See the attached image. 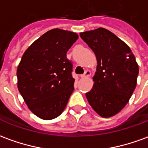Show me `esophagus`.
Listing matches in <instances>:
<instances>
[{
  "instance_id": "esophagus-1",
  "label": "esophagus",
  "mask_w": 148,
  "mask_h": 148,
  "mask_svg": "<svg viewBox=\"0 0 148 148\" xmlns=\"http://www.w3.org/2000/svg\"><path fill=\"white\" fill-rule=\"evenodd\" d=\"M90 74H91V73H90V71H86L84 73V74H82V75L81 77H90Z\"/></svg>"
}]
</instances>
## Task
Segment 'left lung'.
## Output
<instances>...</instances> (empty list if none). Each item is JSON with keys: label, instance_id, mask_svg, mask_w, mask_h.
I'll return each instance as SVG.
<instances>
[{"label": "left lung", "instance_id": "obj_1", "mask_svg": "<svg viewBox=\"0 0 148 148\" xmlns=\"http://www.w3.org/2000/svg\"><path fill=\"white\" fill-rule=\"evenodd\" d=\"M80 37L95 53L98 63L86 99L100 116H114L127 105L137 84L139 66L135 55L124 42L104 28L86 31Z\"/></svg>", "mask_w": 148, "mask_h": 148}]
</instances>
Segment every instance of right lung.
Returning a JSON list of instances; mask_svg holds the SVG:
<instances>
[{"label":"right lung","instance_id":"add662e5","mask_svg":"<svg viewBox=\"0 0 148 148\" xmlns=\"http://www.w3.org/2000/svg\"><path fill=\"white\" fill-rule=\"evenodd\" d=\"M78 35L60 29L49 30L24 53L17 67V88L29 109L50 120L63 112L74 91L73 64L66 53Z\"/></svg>","mask_w":148,"mask_h":148}]
</instances>
